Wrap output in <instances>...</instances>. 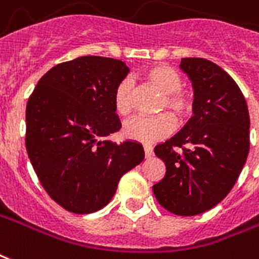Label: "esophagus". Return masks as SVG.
Masks as SVG:
<instances>
[{
	"instance_id": "1",
	"label": "esophagus",
	"mask_w": 259,
	"mask_h": 259,
	"mask_svg": "<svg viewBox=\"0 0 259 259\" xmlns=\"http://www.w3.org/2000/svg\"><path fill=\"white\" fill-rule=\"evenodd\" d=\"M144 152H145V158L147 159L152 158V155H154V148H152L151 145H144Z\"/></svg>"
}]
</instances>
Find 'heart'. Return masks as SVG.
<instances>
[{"label":"heart","mask_w":259,"mask_h":259,"mask_svg":"<svg viewBox=\"0 0 259 259\" xmlns=\"http://www.w3.org/2000/svg\"><path fill=\"white\" fill-rule=\"evenodd\" d=\"M147 83L162 93L159 100L158 111L168 110L178 120L185 119L192 112V100L181 89L184 85L183 76L177 70L167 64H159L148 68L143 74ZM112 103L116 114L127 118L135 108L133 86L127 78H124L115 86ZM174 129V120L168 114H160L152 118H135L127 120L122 133L126 139L151 144L167 137Z\"/></svg>","instance_id":"heart-1"}]
</instances>
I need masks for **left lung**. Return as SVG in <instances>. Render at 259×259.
Segmentation results:
<instances>
[{
  "instance_id": "1",
  "label": "left lung",
  "mask_w": 259,
  "mask_h": 259,
  "mask_svg": "<svg viewBox=\"0 0 259 259\" xmlns=\"http://www.w3.org/2000/svg\"><path fill=\"white\" fill-rule=\"evenodd\" d=\"M180 68L192 81L193 116L155 147L166 174L152 191L162 207L189 217L217 206L233 188L250 149V115L237 83L215 63L185 57Z\"/></svg>"
}]
</instances>
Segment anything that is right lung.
Wrapping results in <instances>:
<instances>
[{"mask_svg":"<svg viewBox=\"0 0 259 259\" xmlns=\"http://www.w3.org/2000/svg\"><path fill=\"white\" fill-rule=\"evenodd\" d=\"M127 72L122 60L78 57L48 71L28 99V158L44 189L67 211L107 206L120 177L144 159L136 141L105 140L122 126L112 95Z\"/></svg>","mask_w":259,"mask_h":259,"instance_id":"1","label":"right lung"}]
</instances>
